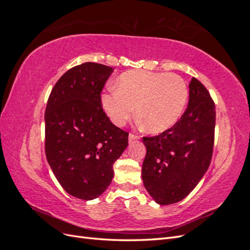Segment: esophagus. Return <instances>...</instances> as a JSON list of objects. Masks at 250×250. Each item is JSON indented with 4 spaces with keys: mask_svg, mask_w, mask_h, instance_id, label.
<instances>
[{
    "mask_svg": "<svg viewBox=\"0 0 250 250\" xmlns=\"http://www.w3.org/2000/svg\"><path fill=\"white\" fill-rule=\"evenodd\" d=\"M129 141L131 142V141H135V140H139L140 139V135H138V134H135V133H129Z\"/></svg>",
    "mask_w": 250,
    "mask_h": 250,
    "instance_id": "34e87169",
    "label": "esophagus"
}]
</instances>
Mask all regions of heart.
Segmentation results:
<instances>
[{
    "label": "heart",
    "instance_id": "b5f03b06",
    "mask_svg": "<svg viewBox=\"0 0 250 250\" xmlns=\"http://www.w3.org/2000/svg\"><path fill=\"white\" fill-rule=\"evenodd\" d=\"M118 89L102 95V106L113 124L124 125L135 112L146 129L162 132L183 116L188 87L177 74L130 71L122 74Z\"/></svg>",
    "mask_w": 250,
    "mask_h": 250
}]
</instances>
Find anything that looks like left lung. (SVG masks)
I'll list each match as a JSON object with an SVG mask.
<instances>
[{"mask_svg":"<svg viewBox=\"0 0 250 250\" xmlns=\"http://www.w3.org/2000/svg\"><path fill=\"white\" fill-rule=\"evenodd\" d=\"M186 111L171 128L155 137H144L147 153L143 183L162 206L186 198L209 167L214 150L216 110L202 83L192 78Z\"/></svg>","mask_w":250,"mask_h":250,"instance_id":"1","label":"left lung"}]
</instances>
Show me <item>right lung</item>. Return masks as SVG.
<instances>
[{"label":"right lung","instance_id":"1","mask_svg":"<svg viewBox=\"0 0 250 250\" xmlns=\"http://www.w3.org/2000/svg\"><path fill=\"white\" fill-rule=\"evenodd\" d=\"M112 67L85 62L58 79L44 113V149L64 191L92 200L106 190L113 164L128 146V132L113 125L102 108L101 92Z\"/></svg>","mask_w":250,"mask_h":250}]
</instances>
